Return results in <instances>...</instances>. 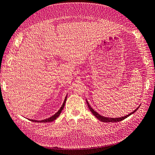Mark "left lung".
Wrapping results in <instances>:
<instances>
[{
	"label": "left lung",
	"mask_w": 155,
	"mask_h": 155,
	"mask_svg": "<svg viewBox=\"0 0 155 155\" xmlns=\"http://www.w3.org/2000/svg\"><path fill=\"white\" fill-rule=\"evenodd\" d=\"M86 101H87V105H88V108H89V109H90V110L91 111V112L93 114V115L96 118H97L98 120H100V121H103V122H119V121H122V120H124V119H125V118H127V117H129V116H130L131 114H133V113H134V112L137 111L138 109V108L140 107V106L138 107V108H137V109H136L133 112H131V113H130V114H129L128 115H126V116H122V117H120V118H108V117H105V116H101V115H100V114H99L97 113V112H96L91 107V106L89 105V104H88V101L86 100Z\"/></svg>",
	"instance_id": "obj_1"
}]
</instances>
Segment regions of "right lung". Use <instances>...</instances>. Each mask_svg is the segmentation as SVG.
<instances>
[{"label": "right lung", "instance_id": "add662e5", "mask_svg": "<svg viewBox=\"0 0 155 155\" xmlns=\"http://www.w3.org/2000/svg\"><path fill=\"white\" fill-rule=\"evenodd\" d=\"M67 95L66 96V97H65L64 101L63 102L62 106L61 107V108L59 109V110L57 112H56L55 114H54L52 116L50 117V118H46L45 120H30L31 121H34V122H38V123H46V122H51V121H53L60 115L61 112V111L64 109L65 103H66V100H67Z\"/></svg>", "mask_w": 155, "mask_h": 155}]
</instances>
